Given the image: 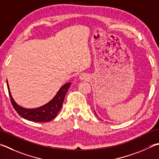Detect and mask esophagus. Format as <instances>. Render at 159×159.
Returning a JSON list of instances; mask_svg holds the SVG:
<instances>
[{
    "mask_svg": "<svg viewBox=\"0 0 159 159\" xmlns=\"http://www.w3.org/2000/svg\"><path fill=\"white\" fill-rule=\"evenodd\" d=\"M80 79H81V80H85V79H87V75L82 74L81 76H80Z\"/></svg>",
    "mask_w": 159,
    "mask_h": 159,
    "instance_id": "esophagus-1",
    "label": "esophagus"
}]
</instances>
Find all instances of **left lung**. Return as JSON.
I'll use <instances>...</instances> for the list:
<instances>
[{
  "label": "left lung",
  "instance_id": "obj_1",
  "mask_svg": "<svg viewBox=\"0 0 159 159\" xmlns=\"http://www.w3.org/2000/svg\"><path fill=\"white\" fill-rule=\"evenodd\" d=\"M95 114H96V112H95ZM96 115H97V114H96Z\"/></svg>",
  "mask_w": 159,
  "mask_h": 159
}]
</instances>
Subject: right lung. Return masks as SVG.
<instances>
[{
	"mask_svg": "<svg viewBox=\"0 0 159 159\" xmlns=\"http://www.w3.org/2000/svg\"><path fill=\"white\" fill-rule=\"evenodd\" d=\"M7 85L11 105L20 116L25 120L31 121V122H48L54 119L58 114L59 111L62 108L66 93L67 92L69 88L70 87L71 83H67L62 85L60 88L56 96L53 97V99L51 100L47 104L34 109L24 108L17 104L14 101L13 98L11 97L7 80Z\"/></svg>",
	"mask_w": 159,
	"mask_h": 159,
	"instance_id": "add662e5",
	"label": "right lung"
}]
</instances>
